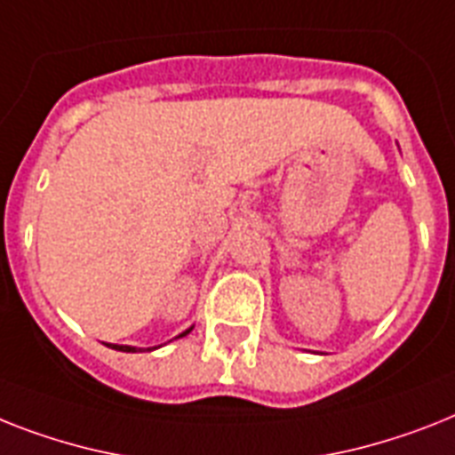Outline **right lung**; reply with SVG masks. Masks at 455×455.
<instances>
[{
  "label": "right lung",
  "instance_id": "right-lung-1",
  "mask_svg": "<svg viewBox=\"0 0 455 455\" xmlns=\"http://www.w3.org/2000/svg\"><path fill=\"white\" fill-rule=\"evenodd\" d=\"M191 330H194V327H189V330H184L182 334H177L175 339H182V336L189 334ZM107 346H109V348H114V350H124V353H142V350H156V348H161V346H151V348H138V346H119V343H107Z\"/></svg>",
  "mask_w": 455,
  "mask_h": 455
}]
</instances>
